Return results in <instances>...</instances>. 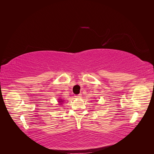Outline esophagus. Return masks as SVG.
Masks as SVG:
<instances>
[{"label":"esophagus","mask_w":154,"mask_h":154,"mask_svg":"<svg viewBox=\"0 0 154 154\" xmlns=\"http://www.w3.org/2000/svg\"><path fill=\"white\" fill-rule=\"evenodd\" d=\"M74 97H76V98H79V97H81V94H78V95H75L74 96Z\"/></svg>","instance_id":"esophagus-1"}]
</instances>
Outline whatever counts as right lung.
Segmentation results:
<instances>
[{
	"mask_svg": "<svg viewBox=\"0 0 154 154\" xmlns=\"http://www.w3.org/2000/svg\"><path fill=\"white\" fill-rule=\"evenodd\" d=\"M62 101H60V102H62Z\"/></svg>",
	"mask_w": 154,
	"mask_h": 154,
	"instance_id": "1",
	"label": "right lung"
}]
</instances>
